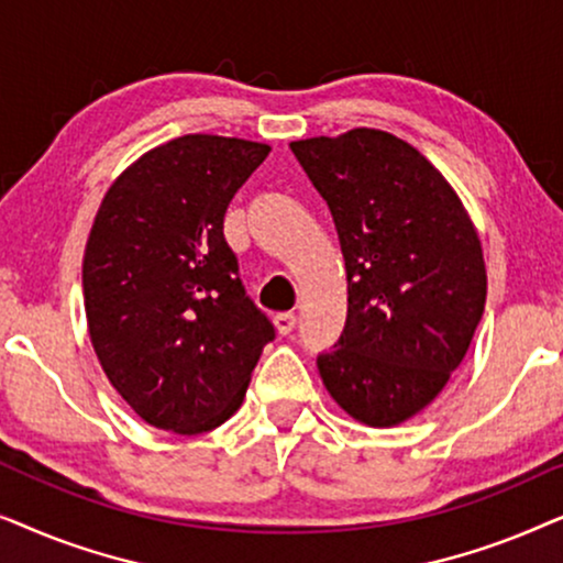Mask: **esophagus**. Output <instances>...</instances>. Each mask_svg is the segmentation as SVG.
<instances>
[{"label": "esophagus", "instance_id": "1", "mask_svg": "<svg viewBox=\"0 0 563 563\" xmlns=\"http://www.w3.org/2000/svg\"><path fill=\"white\" fill-rule=\"evenodd\" d=\"M274 325L279 330V335H289L297 325V314L295 312H279L274 318Z\"/></svg>", "mask_w": 563, "mask_h": 563}]
</instances>
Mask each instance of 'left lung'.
Here are the masks:
<instances>
[{
    "instance_id": "obj_1",
    "label": "left lung",
    "mask_w": 563,
    "mask_h": 563,
    "mask_svg": "<svg viewBox=\"0 0 563 563\" xmlns=\"http://www.w3.org/2000/svg\"><path fill=\"white\" fill-rule=\"evenodd\" d=\"M333 214L349 318L318 356L353 420L391 428L433 402L464 361L487 302L468 212L410 143L374 128L289 143Z\"/></svg>"
}]
</instances>
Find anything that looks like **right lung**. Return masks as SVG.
<instances>
[{
  "instance_id": "obj_1",
  "label": "right lung",
  "mask_w": 563,
  "mask_h": 563,
  "mask_svg": "<svg viewBox=\"0 0 563 563\" xmlns=\"http://www.w3.org/2000/svg\"><path fill=\"white\" fill-rule=\"evenodd\" d=\"M266 143L181 135L143 153L99 205L84 310L107 379L153 428L197 435L241 407L274 325L222 235Z\"/></svg>"
}]
</instances>
